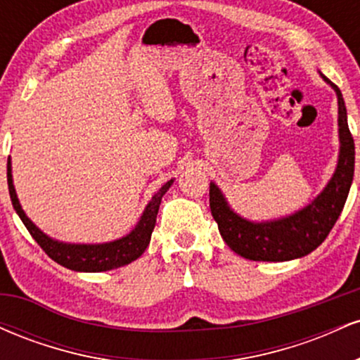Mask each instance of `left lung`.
Returning <instances> with one entry per match:
<instances>
[{
    "label": "left lung",
    "instance_id": "1",
    "mask_svg": "<svg viewBox=\"0 0 360 360\" xmlns=\"http://www.w3.org/2000/svg\"><path fill=\"white\" fill-rule=\"evenodd\" d=\"M320 76L337 94L340 148L335 172L311 203L278 220L254 221L233 212L221 189L210 183V208L220 235L226 245L242 257L264 262L304 257L325 240L344 210L354 179V139L347 123V108L340 89L321 72Z\"/></svg>",
    "mask_w": 360,
    "mask_h": 360
}]
</instances>
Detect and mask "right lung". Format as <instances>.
<instances>
[{"label":"right lung","instance_id":"add662e5","mask_svg":"<svg viewBox=\"0 0 360 360\" xmlns=\"http://www.w3.org/2000/svg\"><path fill=\"white\" fill-rule=\"evenodd\" d=\"M172 183H174V179L167 181L152 196V200L147 203L142 217H140L137 225H135V229L130 233H127L125 237L105 243H68L49 237L23 212L13 186L11 159H8V189H10V198L16 214H18L20 220L23 221L28 232L35 238V242L42 247L49 257L56 260L60 266L77 272L111 271L137 260L146 252L148 242H150L160 201H162V196L167 193V189L171 188Z\"/></svg>","mask_w":360,"mask_h":360}]
</instances>
